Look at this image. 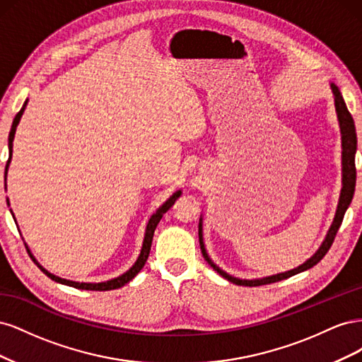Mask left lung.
<instances>
[{"mask_svg":"<svg viewBox=\"0 0 362 362\" xmlns=\"http://www.w3.org/2000/svg\"><path fill=\"white\" fill-rule=\"evenodd\" d=\"M331 89L334 93V100H335V108H337V115H338V120H339V128H341V139H343V189H341V196H339V202H338V208H337V214L334 222L329 228V233H327L323 245L320 246V249L315 252V254L303 262L302 266H299L298 269H293L290 272L286 273H279V275L275 276H269V278H262V279H255V281H243L238 278H233L229 276L228 273H225L223 270L218 269L214 262L210 259V257L206 255V250L204 247V242H202V223L199 222V245H201V250L202 255L205 258V261L210 264L218 275H222L225 279H228L229 282L235 284V286H245V287H258V286H266V284H272V282H278L282 279H287L293 275H298L300 272L308 270L311 267H314L317 262H319L326 254L327 250L331 249L334 238L338 233L339 226H341L344 213L347 210V206L352 202L354 198V192H355V182H356V168H355V152H356V131H355V124H354V117L352 115L349 113L346 103L343 100L341 93H339L338 87L332 83Z\"/></svg>","mask_w":362,"mask_h":362,"instance_id":"obj_1","label":"left lung"}]
</instances>
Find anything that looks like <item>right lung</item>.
Listing matches in <instances>:
<instances>
[{
	"label": "right lung",
	"instance_id": "obj_1",
	"mask_svg": "<svg viewBox=\"0 0 362 362\" xmlns=\"http://www.w3.org/2000/svg\"><path fill=\"white\" fill-rule=\"evenodd\" d=\"M25 105H27V101L24 103L23 108H21V110L18 112V115L15 116V119H13V124H12V128H10V133H8V160H7V164H6V175H7V168H8L10 158H12V148H13L15 131H16V127H18V124H19V119H21V116H23V113H24V110H25ZM180 194H181V192L173 193V194L170 196V198H169L166 202H164V204L158 208L157 213H156V214H152V217L149 218V222H148V226H146L145 240H144V246H141V250H140V255H139L137 261L134 262V266L131 267L128 272H125L124 275H120V276H117V278H115V279H112V281H107V282H100V284H86V282H74V281H68V279H62V278H59V276H56V275H52V273L47 272V270L43 269L42 266H39V264H37V267H39L43 273H45V275H47L48 278H51L52 281L60 282V284H64V286H69V287H74V288L92 290V291H107V290H115V288L124 287L125 284H128L131 279H133V278L137 275V273H139L141 269H144L145 262H146V259H148V257H149V250H151V245H152V237H154L156 228H157L158 222L161 221L163 214L166 213V211L169 210V208L175 204V201H177V199L180 198Z\"/></svg>",
	"mask_w": 362,
	"mask_h": 362
}]
</instances>
